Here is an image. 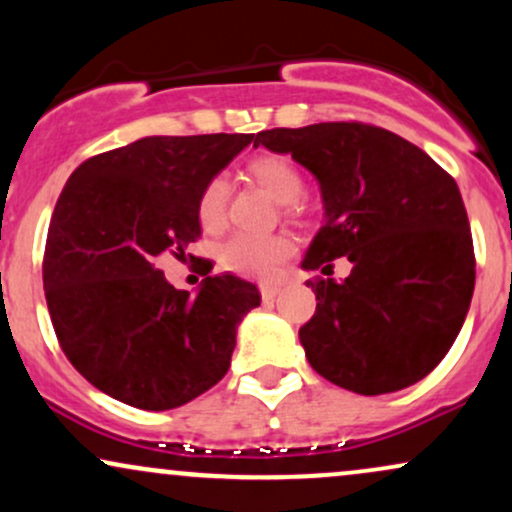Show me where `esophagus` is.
<instances>
[{
	"mask_svg": "<svg viewBox=\"0 0 512 512\" xmlns=\"http://www.w3.org/2000/svg\"><path fill=\"white\" fill-rule=\"evenodd\" d=\"M260 291H262L264 301H274V298L281 293V286L279 284H262Z\"/></svg>",
	"mask_w": 512,
	"mask_h": 512,
	"instance_id": "34e87169",
	"label": "esophagus"
}]
</instances>
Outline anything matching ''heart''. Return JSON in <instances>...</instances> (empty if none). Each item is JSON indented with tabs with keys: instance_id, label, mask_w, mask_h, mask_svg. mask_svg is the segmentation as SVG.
Masks as SVG:
<instances>
[{
	"instance_id": "1",
	"label": "heart",
	"mask_w": 512,
	"mask_h": 512,
	"mask_svg": "<svg viewBox=\"0 0 512 512\" xmlns=\"http://www.w3.org/2000/svg\"><path fill=\"white\" fill-rule=\"evenodd\" d=\"M248 175L269 197L284 204L286 211H298V199L305 192V180L289 158L276 154L255 156L248 163ZM228 182L223 175H211L197 197V219L207 231H219L226 223ZM296 255V240L289 233H236L221 245L219 260L231 272L255 279H272Z\"/></svg>"
}]
</instances>
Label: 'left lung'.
Here are the masks:
<instances>
[{
	"label": "left lung",
	"instance_id": "left-lung-1",
	"mask_svg": "<svg viewBox=\"0 0 512 512\" xmlns=\"http://www.w3.org/2000/svg\"><path fill=\"white\" fill-rule=\"evenodd\" d=\"M291 154L320 182L325 226L303 269L346 257L351 274L308 279L317 308L298 330L322 378L385 395L426 378L462 330L474 245L460 187L426 151L366 122L264 129L255 146Z\"/></svg>",
	"mask_w": 512,
	"mask_h": 512
}]
</instances>
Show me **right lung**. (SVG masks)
I'll return each mask as SVG.
<instances>
[{
    "mask_svg": "<svg viewBox=\"0 0 512 512\" xmlns=\"http://www.w3.org/2000/svg\"><path fill=\"white\" fill-rule=\"evenodd\" d=\"M252 137H144L91 156L64 185L45 243V301L64 356L105 395L166 411L228 373L257 286L219 274L190 296L156 260L202 236L199 190Z\"/></svg>",
    "mask_w": 512,
    "mask_h": 512,
    "instance_id": "right-lung-1",
    "label": "right lung"
}]
</instances>
